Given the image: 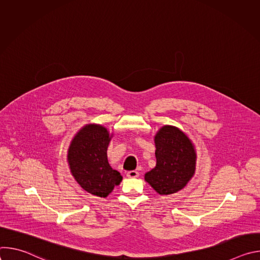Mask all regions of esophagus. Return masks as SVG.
Segmentation results:
<instances>
[{"label":"esophagus","instance_id":"obj_1","mask_svg":"<svg viewBox=\"0 0 260 260\" xmlns=\"http://www.w3.org/2000/svg\"><path fill=\"white\" fill-rule=\"evenodd\" d=\"M126 176L128 178H138L139 177V173L137 171H129L126 173Z\"/></svg>","mask_w":260,"mask_h":260}]
</instances>
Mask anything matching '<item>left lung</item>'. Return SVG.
<instances>
[{
    "label": "left lung",
    "instance_id": "left-lung-1",
    "mask_svg": "<svg viewBox=\"0 0 260 260\" xmlns=\"http://www.w3.org/2000/svg\"><path fill=\"white\" fill-rule=\"evenodd\" d=\"M156 167L145 175V180L159 194L181 190L196 170L197 154L188 137L177 127L166 125L155 136Z\"/></svg>",
    "mask_w": 260,
    "mask_h": 260
}]
</instances>
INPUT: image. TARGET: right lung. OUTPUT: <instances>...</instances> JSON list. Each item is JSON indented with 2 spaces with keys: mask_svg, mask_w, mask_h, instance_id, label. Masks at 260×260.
Returning <instances> with one entry per match:
<instances>
[{
  "mask_svg": "<svg viewBox=\"0 0 260 260\" xmlns=\"http://www.w3.org/2000/svg\"><path fill=\"white\" fill-rule=\"evenodd\" d=\"M110 136L102 125H86L73 139L68 159L71 173L80 186L90 194L106 198L122 176L110 167L107 149Z\"/></svg>",
  "mask_w": 260,
  "mask_h": 260,
  "instance_id": "1",
  "label": "right lung"
}]
</instances>
